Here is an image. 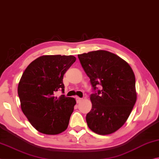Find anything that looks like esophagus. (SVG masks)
Here are the masks:
<instances>
[{"mask_svg":"<svg viewBox=\"0 0 159 159\" xmlns=\"http://www.w3.org/2000/svg\"><path fill=\"white\" fill-rule=\"evenodd\" d=\"M76 101H77V103H80V102H81L82 101V98H80V97H76Z\"/></svg>","mask_w":159,"mask_h":159,"instance_id":"1","label":"esophagus"}]
</instances>
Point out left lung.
<instances>
[{
    "instance_id": "obj_1",
    "label": "left lung",
    "mask_w": 159,
    "mask_h": 159,
    "mask_svg": "<svg viewBox=\"0 0 159 159\" xmlns=\"http://www.w3.org/2000/svg\"><path fill=\"white\" fill-rule=\"evenodd\" d=\"M83 69L94 90L87 126L98 135H110L126 123L137 100L135 77L131 67L119 56L105 50L78 54Z\"/></svg>"
}]
</instances>
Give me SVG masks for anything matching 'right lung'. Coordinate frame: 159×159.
Returning <instances> with one entry per match:
<instances>
[{"instance_id": "right-lung-1", "label": "right lung", "mask_w": 159, "mask_h": 159, "mask_svg": "<svg viewBox=\"0 0 159 159\" xmlns=\"http://www.w3.org/2000/svg\"><path fill=\"white\" fill-rule=\"evenodd\" d=\"M75 60L72 55L41 56L22 75L18 85L21 108L38 131L57 135L68 128L76 101L55 94L58 90L63 93V75Z\"/></svg>"}]
</instances>
